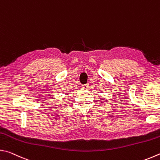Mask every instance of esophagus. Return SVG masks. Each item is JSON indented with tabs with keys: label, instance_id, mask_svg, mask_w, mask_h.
Here are the masks:
<instances>
[{
	"label": "esophagus",
	"instance_id": "1",
	"mask_svg": "<svg viewBox=\"0 0 160 160\" xmlns=\"http://www.w3.org/2000/svg\"><path fill=\"white\" fill-rule=\"evenodd\" d=\"M82 87L83 90H88V89H89V85H88V84H87V85H83Z\"/></svg>",
	"mask_w": 160,
	"mask_h": 160
}]
</instances>
